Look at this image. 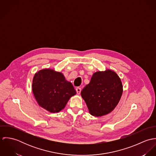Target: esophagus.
Returning a JSON list of instances; mask_svg holds the SVG:
<instances>
[{
    "label": "esophagus",
    "mask_w": 156,
    "mask_h": 156,
    "mask_svg": "<svg viewBox=\"0 0 156 156\" xmlns=\"http://www.w3.org/2000/svg\"><path fill=\"white\" fill-rule=\"evenodd\" d=\"M76 92H77V94H80V92H81V88H77L76 89Z\"/></svg>",
    "instance_id": "1"
}]
</instances>
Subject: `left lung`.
Returning a JSON list of instances; mask_svg holds the SVG:
<instances>
[{"label":"left lung","mask_w":156,"mask_h":156,"mask_svg":"<svg viewBox=\"0 0 156 156\" xmlns=\"http://www.w3.org/2000/svg\"><path fill=\"white\" fill-rule=\"evenodd\" d=\"M123 92L121 79L111 69L97 71L92 74L89 84L81 91L89 112L95 116L111 113L118 104Z\"/></svg>","instance_id":"1"}]
</instances>
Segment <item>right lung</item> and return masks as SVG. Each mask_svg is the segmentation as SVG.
Wrapping results in <instances>:
<instances>
[{"label":"right lung","instance_id":"obj_1","mask_svg":"<svg viewBox=\"0 0 156 156\" xmlns=\"http://www.w3.org/2000/svg\"><path fill=\"white\" fill-rule=\"evenodd\" d=\"M32 88L39 106L51 113L62 111L69 98L76 94L73 85L62 73L50 68L35 74Z\"/></svg>","mask_w":156,"mask_h":156}]
</instances>
